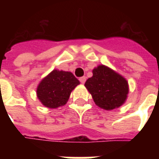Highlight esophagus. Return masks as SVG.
I'll list each match as a JSON object with an SVG mask.
<instances>
[{"instance_id": "1", "label": "esophagus", "mask_w": 159, "mask_h": 159, "mask_svg": "<svg viewBox=\"0 0 159 159\" xmlns=\"http://www.w3.org/2000/svg\"><path fill=\"white\" fill-rule=\"evenodd\" d=\"M79 81L81 82V83L84 84L85 82H86V77H82L79 78Z\"/></svg>"}]
</instances>
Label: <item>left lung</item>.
Segmentation results:
<instances>
[{"label": "left lung", "instance_id": "1", "mask_svg": "<svg viewBox=\"0 0 159 159\" xmlns=\"http://www.w3.org/2000/svg\"><path fill=\"white\" fill-rule=\"evenodd\" d=\"M93 76L85 82L97 106L111 111L125 102L129 93L128 82L125 77L105 65L92 71Z\"/></svg>", "mask_w": 159, "mask_h": 159}]
</instances>
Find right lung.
Segmentation results:
<instances>
[{
    "instance_id": "right-lung-1",
    "label": "right lung",
    "mask_w": 159,
    "mask_h": 159,
    "mask_svg": "<svg viewBox=\"0 0 159 159\" xmlns=\"http://www.w3.org/2000/svg\"><path fill=\"white\" fill-rule=\"evenodd\" d=\"M79 84L72 72L54 69L39 82L37 97L46 107L57 108L67 103L72 91Z\"/></svg>"
}]
</instances>
